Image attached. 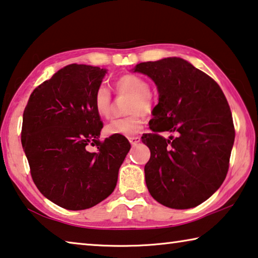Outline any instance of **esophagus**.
Returning a JSON list of instances; mask_svg holds the SVG:
<instances>
[{
	"mask_svg": "<svg viewBox=\"0 0 258 258\" xmlns=\"http://www.w3.org/2000/svg\"><path fill=\"white\" fill-rule=\"evenodd\" d=\"M129 142L132 145H137L139 142H141V137L139 136H132L129 137Z\"/></svg>",
	"mask_w": 258,
	"mask_h": 258,
	"instance_id": "obj_1",
	"label": "esophagus"
}]
</instances>
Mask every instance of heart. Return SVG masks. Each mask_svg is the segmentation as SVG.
I'll return each mask as SVG.
<instances>
[{"mask_svg": "<svg viewBox=\"0 0 258 258\" xmlns=\"http://www.w3.org/2000/svg\"><path fill=\"white\" fill-rule=\"evenodd\" d=\"M113 88L117 95H126L130 98L126 101L125 112L129 115L109 122L105 126V133L108 136L121 135L132 137L137 135L143 128V114L153 112L157 103L155 96L150 91V83L146 79L137 74L128 73L117 78L113 82ZM95 112L100 117H109L112 113V95L105 87H99L92 98Z\"/></svg>", "mask_w": 258, "mask_h": 258, "instance_id": "obj_1", "label": "heart"}]
</instances>
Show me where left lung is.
Wrapping results in <instances>:
<instances>
[{
    "label": "left lung",
    "mask_w": 258,
    "mask_h": 258,
    "mask_svg": "<svg viewBox=\"0 0 258 258\" xmlns=\"http://www.w3.org/2000/svg\"><path fill=\"white\" fill-rule=\"evenodd\" d=\"M135 72L150 77L159 91L153 133L142 137L151 151L144 168L149 192L172 209L199 206L229 170L235 130L226 97L214 79L181 58L141 62ZM162 131L176 136L164 139Z\"/></svg>",
    "instance_id": "left-lung-1"
}]
</instances>
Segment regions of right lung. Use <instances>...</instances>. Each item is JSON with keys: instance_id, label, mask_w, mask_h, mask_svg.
Masks as SVG:
<instances>
[{"instance_id": "obj_1", "label": "right lung", "mask_w": 258, "mask_h": 258, "mask_svg": "<svg viewBox=\"0 0 258 258\" xmlns=\"http://www.w3.org/2000/svg\"><path fill=\"white\" fill-rule=\"evenodd\" d=\"M106 70L71 64L36 87L23 115L22 144L34 184L69 210L91 208L116 186L130 143L114 135L99 139L103 121L92 98ZM96 146L97 152L86 150Z\"/></svg>"}]
</instances>
